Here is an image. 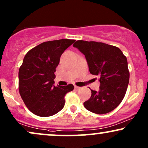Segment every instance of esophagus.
<instances>
[{"mask_svg":"<svg viewBox=\"0 0 148 148\" xmlns=\"http://www.w3.org/2000/svg\"><path fill=\"white\" fill-rule=\"evenodd\" d=\"M74 88H75V90H80V89H81V88H80V87L76 86V85H75V86H74Z\"/></svg>","mask_w":148,"mask_h":148,"instance_id":"34e87169","label":"esophagus"}]
</instances>
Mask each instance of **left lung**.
<instances>
[{"label":"left lung","instance_id":"1","mask_svg":"<svg viewBox=\"0 0 148 148\" xmlns=\"http://www.w3.org/2000/svg\"><path fill=\"white\" fill-rule=\"evenodd\" d=\"M73 46L85 55L90 74L100 78L99 91L91 90L84 107L98 114L112 111L121 103L129 83L126 56L119 47L104 42L77 40Z\"/></svg>","mask_w":148,"mask_h":148}]
</instances>
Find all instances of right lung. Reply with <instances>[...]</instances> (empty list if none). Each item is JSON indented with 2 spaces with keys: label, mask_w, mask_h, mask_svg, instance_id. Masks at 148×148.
<instances>
[{
  "label": "right lung",
  "mask_w": 148,
  "mask_h": 148,
  "mask_svg": "<svg viewBox=\"0 0 148 148\" xmlns=\"http://www.w3.org/2000/svg\"><path fill=\"white\" fill-rule=\"evenodd\" d=\"M75 40L44 42L27 53L18 72V90L28 110L38 116H50L65 106V95L74 85L54 86V72L64 51Z\"/></svg>",
  "instance_id": "1"
}]
</instances>
